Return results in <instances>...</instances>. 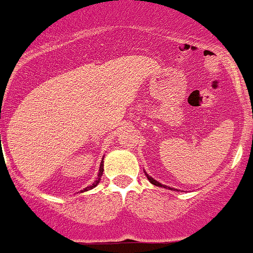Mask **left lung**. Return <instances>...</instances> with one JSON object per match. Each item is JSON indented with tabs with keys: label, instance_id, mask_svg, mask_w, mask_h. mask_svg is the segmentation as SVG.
<instances>
[{
	"label": "left lung",
	"instance_id": "1",
	"mask_svg": "<svg viewBox=\"0 0 253 253\" xmlns=\"http://www.w3.org/2000/svg\"><path fill=\"white\" fill-rule=\"evenodd\" d=\"M144 173H145V175H147V178H148V179H149V182L152 183V184L157 185V187H163V188L170 189V191H175V188H172V187H168V185H164V184H162V183H159L158 180H155L154 178H152V177H150L149 174H147V172H144Z\"/></svg>",
	"mask_w": 253,
	"mask_h": 253
}]
</instances>
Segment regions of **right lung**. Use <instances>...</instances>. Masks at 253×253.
<instances>
[{
  "label": "right lung",
  "instance_id": "right-lung-1",
  "mask_svg": "<svg viewBox=\"0 0 253 253\" xmlns=\"http://www.w3.org/2000/svg\"><path fill=\"white\" fill-rule=\"evenodd\" d=\"M103 159H104V158H103ZM103 172H104V162L101 161V163H100V168H99V173H98V177H96V179H95L94 182H92V184H91V185H89V187H86V188L83 189V191H81V193H83V192H86V191H90V189L95 188V187H96V185L99 184V182H100L101 175H103Z\"/></svg>",
  "mask_w": 253,
  "mask_h": 253
}]
</instances>
